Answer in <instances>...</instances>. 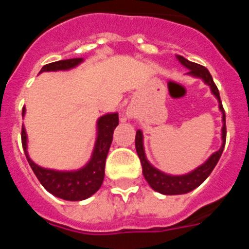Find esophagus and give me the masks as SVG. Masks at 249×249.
<instances>
[{
    "mask_svg": "<svg viewBox=\"0 0 249 249\" xmlns=\"http://www.w3.org/2000/svg\"><path fill=\"white\" fill-rule=\"evenodd\" d=\"M126 116H127V117H128V118H132V117H133V116H135V112L132 111V109H127Z\"/></svg>",
    "mask_w": 249,
    "mask_h": 249,
    "instance_id": "obj_1",
    "label": "esophagus"
}]
</instances>
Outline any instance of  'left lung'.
I'll return each instance as SVG.
<instances>
[{
    "mask_svg": "<svg viewBox=\"0 0 249 249\" xmlns=\"http://www.w3.org/2000/svg\"><path fill=\"white\" fill-rule=\"evenodd\" d=\"M176 57L181 62V65L188 70L186 74L195 77V78H199L207 86H210L211 92L218 101V107L222 113V123L223 124H222L221 129V148L218 151H215L214 153H212L204 163H202L201 166L191 171L190 173H186V175H168V173H164L158 168H156L155 166H152L149 163V160H147L146 152H144L143 133H142L141 129H137V133H136V151H137L138 157L141 160L142 172H143L144 178H146V181L148 182L152 190H155L156 192H160L166 196L184 195V193L191 192L195 188H197L199 184L203 183L206 181V178L211 175L215 164L218 163L222 152H223L224 144H226V114H224V109L222 107L218 89H217V86L213 82V78L211 76L210 71L206 67H203V66L198 65V63L191 62V61L184 58L183 56L176 54Z\"/></svg>",
    "mask_w": 249,
    "mask_h": 249,
    "instance_id": "left-lung-1",
    "label": "left lung"
}]
</instances>
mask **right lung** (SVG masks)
<instances>
[{"mask_svg": "<svg viewBox=\"0 0 249 249\" xmlns=\"http://www.w3.org/2000/svg\"><path fill=\"white\" fill-rule=\"evenodd\" d=\"M83 62V58H70L57 61V62L45 65L39 73L42 72L70 71ZM26 108L22 109V117H25ZM118 126V113H106L97 120V135L94 142L93 151L89 160L83 167L73 171H57L41 167L30 158L27 151V132L22 124V147L31 168L38 178L46 190L54 197L65 201H83L89 198L97 192L102 186L105 178L106 158L108 155L109 147L113 140V131Z\"/></svg>", "mask_w": 249, "mask_h": 249, "instance_id": "obj_1", "label": "right lung"}]
</instances>
